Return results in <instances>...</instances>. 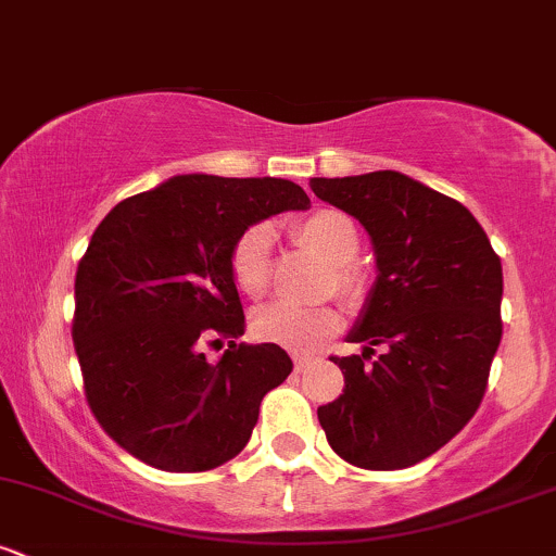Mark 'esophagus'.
Returning a JSON list of instances; mask_svg holds the SVG:
<instances>
[{
  "instance_id": "34e87169",
  "label": "esophagus",
  "mask_w": 556,
  "mask_h": 556,
  "mask_svg": "<svg viewBox=\"0 0 556 556\" xmlns=\"http://www.w3.org/2000/svg\"><path fill=\"white\" fill-rule=\"evenodd\" d=\"M292 363H295V371L300 374V371H305V368H308L311 358H308V355H300V353H295V355H292Z\"/></svg>"
}]
</instances>
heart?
<instances>
[{
  "label": "heart",
  "instance_id": "1",
  "mask_svg": "<svg viewBox=\"0 0 556 556\" xmlns=\"http://www.w3.org/2000/svg\"><path fill=\"white\" fill-rule=\"evenodd\" d=\"M295 238L308 251H314L324 264L331 266L327 290L334 292L348 308H361L366 303L371 282L368 274L355 266L361 238L358 227L348 214L337 208H318L295 222ZM274 227L269 222H256L245 227L229 248V274L242 295L261 298L271 279ZM342 316L334 305H298L277 300L264 305L253 316V331L266 342L282 344L295 353H311L327 337L340 329Z\"/></svg>",
  "mask_w": 556,
  "mask_h": 556
}]
</instances>
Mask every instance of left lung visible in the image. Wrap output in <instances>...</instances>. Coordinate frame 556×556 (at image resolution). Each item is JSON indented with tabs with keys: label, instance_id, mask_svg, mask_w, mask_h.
Instances as JSON below:
<instances>
[{
	"label": "left lung",
	"instance_id": "1",
	"mask_svg": "<svg viewBox=\"0 0 556 556\" xmlns=\"http://www.w3.org/2000/svg\"><path fill=\"white\" fill-rule=\"evenodd\" d=\"M311 190L366 227L379 266L348 337L366 348L329 358L344 389L318 407V424L355 468H410L481 405L502 340V261L460 201L400 172L314 177Z\"/></svg>",
	"mask_w": 556,
	"mask_h": 556
}]
</instances>
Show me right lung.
I'll list each match as a JSON object with an SVG mask.
<instances>
[{"label": "right lung", "instance_id": "right-lung-1", "mask_svg": "<svg viewBox=\"0 0 556 556\" xmlns=\"http://www.w3.org/2000/svg\"><path fill=\"white\" fill-rule=\"evenodd\" d=\"M308 203L277 177L180 175L101 219L75 274L73 344L88 407L125 452L169 473L240 455L292 361L271 342L235 344L245 316L229 248L245 227ZM225 339L208 364L202 344Z\"/></svg>", "mask_w": 556, "mask_h": 556}]
</instances>
